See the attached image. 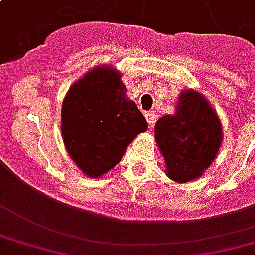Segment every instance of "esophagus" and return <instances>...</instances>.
Listing matches in <instances>:
<instances>
[{"label":"esophagus","mask_w":255,"mask_h":255,"mask_svg":"<svg viewBox=\"0 0 255 255\" xmlns=\"http://www.w3.org/2000/svg\"><path fill=\"white\" fill-rule=\"evenodd\" d=\"M145 119H147V123L149 124V127H152L156 118H155V114H153L152 111H149V112H145Z\"/></svg>","instance_id":"obj_1"}]
</instances>
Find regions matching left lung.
<instances>
[{"label": "left lung", "mask_w": 255, "mask_h": 255, "mask_svg": "<svg viewBox=\"0 0 255 255\" xmlns=\"http://www.w3.org/2000/svg\"><path fill=\"white\" fill-rule=\"evenodd\" d=\"M155 140L166 163V175L176 183L201 178L217 158L223 140L222 124L201 92L183 89L174 115L155 124Z\"/></svg>", "instance_id": "1"}]
</instances>
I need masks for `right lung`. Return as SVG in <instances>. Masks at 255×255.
Instances as JSON below:
<instances>
[{
  "instance_id": "1",
  "label": "right lung",
  "mask_w": 255,
  "mask_h": 255,
  "mask_svg": "<svg viewBox=\"0 0 255 255\" xmlns=\"http://www.w3.org/2000/svg\"><path fill=\"white\" fill-rule=\"evenodd\" d=\"M122 73L92 68L73 83L61 107V137L83 174L100 178L122 160L126 148L148 124L127 97Z\"/></svg>"
}]
</instances>
